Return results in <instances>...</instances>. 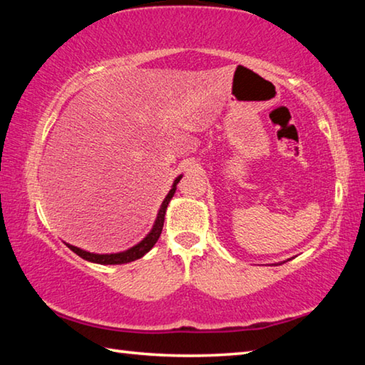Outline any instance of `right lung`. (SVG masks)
<instances>
[{"mask_svg":"<svg viewBox=\"0 0 365 365\" xmlns=\"http://www.w3.org/2000/svg\"><path fill=\"white\" fill-rule=\"evenodd\" d=\"M180 177L175 178L174 185H172V190L165 196V200L163 201V205H160V209L158 212V217L156 222H154L153 225V230L146 235V238L141 240L138 245H135L133 248L127 250V251H122V252H115V255H95V252H88L85 250H80L77 246H72L69 243L67 245V248L71 251L76 252L77 256H80L85 261H90V262H96V264H103V265H114V264H127V262H132V261H137V259L143 257L148 251H150L156 242L160 237V232H163V227H164V215H165V209H168L169 202L172 200V196H174L175 190H177V183L180 182Z\"/></svg>","mask_w":365,"mask_h":365,"instance_id":"1","label":"right lung"}]
</instances>
